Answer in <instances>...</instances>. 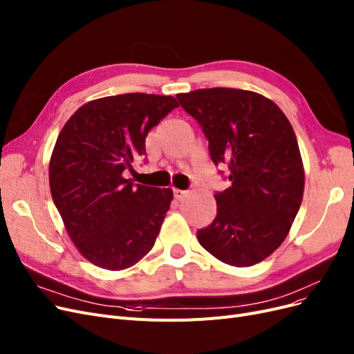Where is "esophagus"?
Returning <instances> with one entry per match:
<instances>
[{
  "instance_id": "1",
  "label": "esophagus",
  "mask_w": 354,
  "mask_h": 354,
  "mask_svg": "<svg viewBox=\"0 0 354 354\" xmlns=\"http://www.w3.org/2000/svg\"><path fill=\"white\" fill-rule=\"evenodd\" d=\"M174 195H175V198L178 200V201H182L184 200L187 195H188V191H182V189H174Z\"/></svg>"
}]
</instances>
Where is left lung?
<instances>
[{"instance_id":"left-lung-1","label":"left lung","mask_w":354,"mask_h":354,"mask_svg":"<svg viewBox=\"0 0 354 354\" xmlns=\"http://www.w3.org/2000/svg\"><path fill=\"white\" fill-rule=\"evenodd\" d=\"M176 97L203 128L213 163L229 167L232 184L214 194L217 214L197 232L198 242L225 264H258L283 243L304 198L292 124L276 103L250 90L200 88Z\"/></svg>"}]
</instances>
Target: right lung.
<instances>
[{
    "instance_id": "right-lung-1",
    "label": "right lung",
    "mask_w": 354,
    "mask_h": 354,
    "mask_svg": "<svg viewBox=\"0 0 354 354\" xmlns=\"http://www.w3.org/2000/svg\"><path fill=\"white\" fill-rule=\"evenodd\" d=\"M178 108L172 96L125 93L84 103L49 160L52 200L73 243L91 264L120 271L153 248L174 192L127 179L146 154L149 131Z\"/></svg>"
}]
</instances>
